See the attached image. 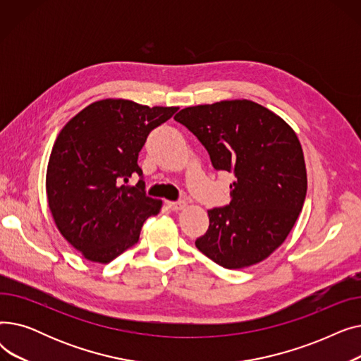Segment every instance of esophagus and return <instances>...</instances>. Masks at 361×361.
Instances as JSON below:
<instances>
[{"instance_id": "esophagus-1", "label": "esophagus", "mask_w": 361, "mask_h": 361, "mask_svg": "<svg viewBox=\"0 0 361 361\" xmlns=\"http://www.w3.org/2000/svg\"><path fill=\"white\" fill-rule=\"evenodd\" d=\"M166 204H168V207L171 211H181V209H184V207L187 206V203L184 202V200H178V202H166Z\"/></svg>"}]
</instances>
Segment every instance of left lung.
I'll return each instance as SVG.
<instances>
[{"label":"left lung","mask_w":361,"mask_h":361,"mask_svg":"<svg viewBox=\"0 0 361 361\" xmlns=\"http://www.w3.org/2000/svg\"><path fill=\"white\" fill-rule=\"evenodd\" d=\"M174 120L206 147L215 169L235 177L230 204L207 211L209 228L196 247L226 269L247 268L271 256L293 230L307 192L295 131L247 99L188 106Z\"/></svg>","instance_id":"1"}]
</instances>
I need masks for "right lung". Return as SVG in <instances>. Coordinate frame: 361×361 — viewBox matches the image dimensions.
Wrapping results in <instances>:
<instances>
[{
  "instance_id": "add662e5",
  "label": "right lung",
  "mask_w": 361,
  "mask_h": 361,
  "mask_svg": "<svg viewBox=\"0 0 361 361\" xmlns=\"http://www.w3.org/2000/svg\"><path fill=\"white\" fill-rule=\"evenodd\" d=\"M177 106L102 99L74 116L56 137L47 169V197L61 235L85 259L109 263L139 241L162 200L145 193L137 165L149 133ZM139 175L133 188L123 183Z\"/></svg>"
}]
</instances>
